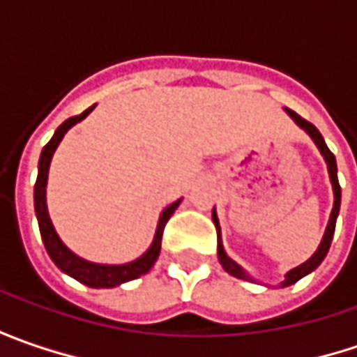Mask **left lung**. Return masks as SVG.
Here are the masks:
<instances>
[{"instance_id": "8db88e82", "label": "left lung", "mask_w": 357, "mask_h": 357, "mask_svg": "<svg viewBox=\"0 0 357 357\" xmlns=\"http://www.w3.org/2000/svg\"><path fill=\"white\" fill-rule=\"evenodd\" d=\"M288 111V115L294 119L296 123L302 127V129L308 132L310 137L314 139V143L318 144V149H320V153L326 158V162H328V172H330V181H332V186H334V208H332V214H330V222H328V228H326V234H324L322 242H320V246H318V250L314 252V256L306 260L304 264H300L294 270H290L288 274H286V280L282 282V286H290V284H294L298 282L302 276H306L310 274L312 270H316V268L322 264V260L326 258V254L330 250V244H332V238H334V230H336V218L337 213H340V200H342V188H340V183H337V167H336V157H334V153L326 146L324 143V137L320 135V130L316 129L312 123H308L306 119H302L298 113H294L292 109H286ZM213 220H214V227L218 230V260H220V264L222 268L227 270L228 274H232V276H236V278H242V280H252L242 268L232 260V258H228L227 252H225V248H222V242H220V227H218V218H216V213L213 211Z\"/></svg>"}]
</instances>
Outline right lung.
Returning <instances> with one entry per match:
<instances>
[{"instance_id": "add662e5", "label": "right lung", "mask_w": 357, "mask_h": 357, "mask_svg": "<svg viewBox=\"0 0 357 357\" xmlns=\"http://www.w3.org/2000/svg\"><path fill=\"white\" fill-rule=\"evenodd\" d=\"M95 107V105H93ZM93 107H89L87 111H83L81 115H75V117H69L63 125H59V129L55 130L53 139L49 141L43 151H41V158H39V172H37V181H35V190H33V200H35V214H37V222H39V232H41V238H43V244H45V250H47L49 258L55 262V266L63 270L65 274L73 276L75 280H79L85 286H91V288H113V286H119L123 282L135 280L139 276L146 274L153 264L157 262L158 252H160V242H162V232H165V227L169 222V218L172 216V213L176 211V206L181 204V200L172 202L169 208H165L162 214H160V220H158L157 234H155V240L151 244V248L141 256L137 258L135 262H129V264H121V266H105V264H93V262H87L83 258H79L75 254L71 252L65 244H63L55 228L51 225V218L47 214V204H45V186H47V171H49V162H51V157L57 149V144L61 143L63 135L67 130L71 129L75 123H79L81 119H85L93 111Z\"/></svg>"}]
</instances>
